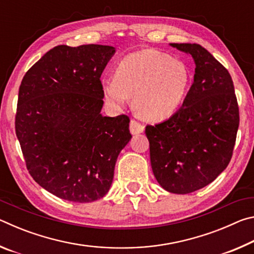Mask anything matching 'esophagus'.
<instances>
[{
	"label": "esophagus",
	"mask_w": 254,
	"mask_h": 254,
	"mask_svg": "<svg viewBox=\"0 0 254 254\" xmlns=\"http://www.w3.org/2000/svg\"><path fill=\"white\" fill-rule=\"evenodd\" d=\"M144 130L143 124L139 123L135 120H131L130 122V131L132 134H139V133H142Z\"/></svg>",
	"instance_id": "34e87169"
}]
</instances>
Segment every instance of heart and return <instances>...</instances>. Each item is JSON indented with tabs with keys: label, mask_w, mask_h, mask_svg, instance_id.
<instances>
[{
	"label": "heart",
	"mask_w": 254,
	"mask_h": 254,
	"mask_svg": "<svg viewBox=\"0 0 254 254\" xmlns=\"http://www.w3.org/2000/svg\"><path fill=\"white\" fill-rule=\"evenodd\" d=\"M189 86L190 71L186 64L153 49L127 55L120 62L117 76L103 80L107 100L123 105L134 96L135 112L148 121H162L175 114Z\"/></svg>",
	"instance_id": "1"
}]
</instances>
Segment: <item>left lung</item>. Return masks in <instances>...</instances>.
<instances>
[{
    "instance_id": "obj_1",
    "label": "left lung",
    "mask_w": 254,
    "mask_h": 254,
    "mask_svg": "<svg viewBox=\"0 0 254 254\" xmlns=\"http://www.w3.org/2000/svg\"><path fill=\"white\" fill-rule=\"evenodd\" d=\"M195 60L194 83L173 117L145 127L150 161L160 186L189 194L217 178L233 154L240 123L229 70L197 44H171Z\"/></svg>"
}]
</instances>
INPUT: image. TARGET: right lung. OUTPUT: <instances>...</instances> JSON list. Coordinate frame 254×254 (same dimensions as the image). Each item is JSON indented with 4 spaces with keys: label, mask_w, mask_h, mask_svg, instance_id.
Masks as SVG:
<instances>
[{
    "label": "right lung",
    "mask_w": 254,
    "mask_h": 254,
    "mask_svg": "<svg viewBox=\"0 0 254 254\" xmlns=\"http://www.w3.org/2000/svg\"><path fill=\"white\" fill-rule=\"evenodd\" d=\"M114 53L111 46L60 45L21 81L15 133L25 166L41 187L62 199L102 198L132 137L127 115L101 114V75Z\"/></svg>",
    "instance_id": "add662e5"
}]
</instances>
